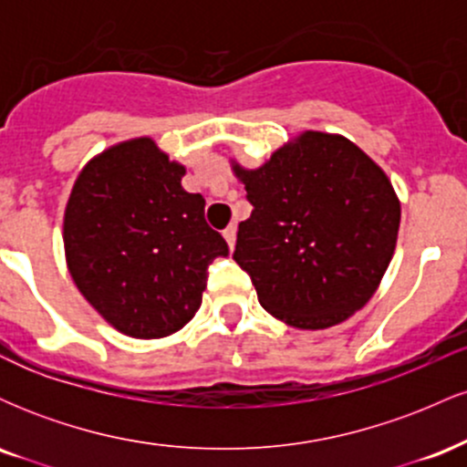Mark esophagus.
Wrapping results in <instances>:
<instances>
[{
	"instance_id": "obj_1",
	"label": "esophagus",
	"mask_w": 467,
	"mask_h": 467,
	"mask_svg": "<svg viewBox=\"0 0 467 467\" xmlns=\"http://www.w3.org/2000/svg\"><path fill=\"white\" fill-rule=\"evenodd\" d=\"M223 239L228 241V248L233 250L234 248V241H237V226H234V223H230V226L223 230Z\"/></svg>"
}]
</instances>
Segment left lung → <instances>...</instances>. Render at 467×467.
Wrapping results in <instances>:
<instances>
[{
  "label": "left lung",
  "mask_w": 467,
  "mask_h": 467,
  "mask_svg": "<svg viewBox=\"0 0 467 467\" xmlns=\"http://www.w3.org/2000/svg\"><path fill=\"white\" fill-rule=\"evenodd\" d=\"M252 213L234 261L267 314L296 329H327L362 309L398 244L393 184L340 133L303 131L256 169L233 160Z\"/></svg>",
  "instance_id": "obj_1"
}]
</instances>
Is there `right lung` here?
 I'll return each mask as SVG.
<instances>
[{"mask_svg":"<svg viewBox=\"0 0 467 467\" xmlns=\"http://www.w3.org/2000/svg\"><path fill=\"white\" fill-rule=\"evenodd\" d=\"M184 173V164L142 136L94 155L69 192V276L125 336L151 340L180 331L200 309L206 267L228 254L203 219V197L182 186Z\"/></svg>","mask_w":467,"mask_h":467,"instance_id":"right-lung-1","label":"right lung"}]
</instances>
